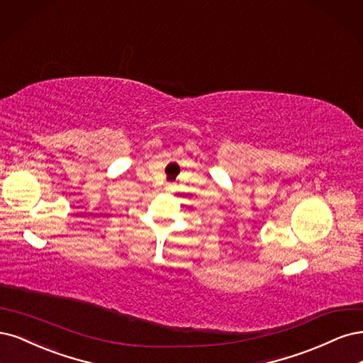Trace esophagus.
<instances>
[{
	"instance_id": "obj_1",
	"label": "esophagus",
	"mask_w": 363,
	"mask_h": 363,
	"mask_svg": "<svg viewBox=\"0 0 363 363\" xmlns=\"http://www.w3.org/2000/svg\"><path fill=\"white\" fill-rule=\"evenodd\" d=\"M172 189V185H167V190H170Z\"/></svg>"
}]
</instances>
